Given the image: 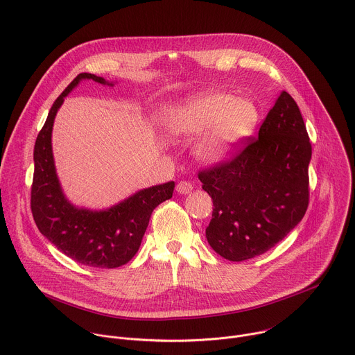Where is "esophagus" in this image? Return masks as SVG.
<instances>
[{
  "label": "esophagus",
  "mask_w": 355,
  "mask_h": 355,
  "mask_svg": "<svg viewBox=\"0 0 355 355\" xmlns=\"http://www.w3.org/2000/svg\"><path fill=\"white\" fill-rule=\"evenodd\" d=\"M175 189H177V192H178V193L187 195V193H189V192L193 189V185H192L191 182H188V181H181V182H178V184H177Z\"/></svg>",
  "instance_id": "obj_1"
}]
</instances>
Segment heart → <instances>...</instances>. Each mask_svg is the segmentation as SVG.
Masks as SVG:
<instances>
[{
  "instance_id": "obj_1",
  "label": "heart",
  "mask_w": 355,
  "mask_h": 355,
  "mask_svg": "<svg viewBox=\"0 0 355 355\" xmlns=\"http://www.w3.org/2000/svg\"><path fill=\"white\" fill-rule=\"evenodd\" d=\"M160 121L164 131L174 138L203 132L195 148L196 157L217 164L227 160L255 131L259 111L250 100L207 90L166 107Z\"/></svg>"
}]
</instances>
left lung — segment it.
<instances>
[{
	"instance_id": "1",
	"label": "left lung",
	"mask_w": 355,
	"mask_h": 355,
	"mask_svg": "<svg viewBox=\"0 0 355 355\" xmlns=\"http://www.w3.org/2000/svg\"><path fill=\"white\" fill-rule=\"evenodd\" d=\"M311 156L301 111L283 90L257 139L198 174L214 206L206 228L210 247L224 259L241 262L280 243L306 211Z\"/></svg>"
}]
</instances>
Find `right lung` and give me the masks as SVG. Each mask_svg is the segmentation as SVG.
I'll return each instance as SVG.
<instances>
[{
  "label": "right lung",
  "mask_w": 355,
  "mask_h": 355,
  "mask_svg": "<svg viewBox=\"0 0 355 355\" xmlns=\"http://www.w3.org/2000/svg\"><path fill=\"white\" fill-rule=\"evenodd\" d=\"M83 79L114 85L93 73H79L54 101L35 144L31 206L39 231L58 251L86 266L114 269L135 257L152 211L173 196L175 184L170 181L141 189L104 210L78 207L67 199L55 171L51 134L64 97Z\"/></svg>",
  "instance_id": "1"
}]
</instances>
